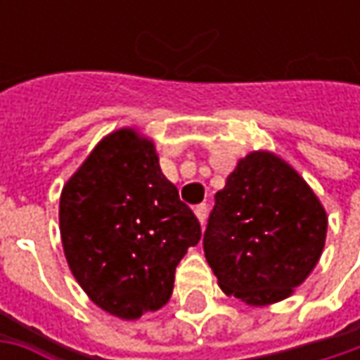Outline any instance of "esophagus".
I'll return each instance as SVG.
<instances>
[{"label": "esophagus", "instance_id": "esophagus-1", "mask_svg": "<svg viewBox=\"0 0 360 360\" xmlns=\"http://www.w3.org/2000/svg\"><path fill=\"white\" fill-rule=\"evenodd\" d=\"M194 212L198 216L200 224H204V222H206V216H208V206H206V204H198V206L194 208Z\"/></svg>", "mask_w": 360, "mask_h": 360}]
</instances>
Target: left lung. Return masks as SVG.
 Wrapping results in <instances>:
<instances>
[{"mask_svg": "<svg viewBox=\"0 0 360 360\" xmlns=\"http://www.w3.org/2000/svg\"><path fill=\"white\" fill-rule=\"evenodd\" d=\"M214 200L202 242L220 288L252 307L290 297L325 248L328 218L311 186L276 154L250 152Z\"/></svg>", "mask_w": 360, "mask_h": 360, "instance_id": "left-lung-1", "label": "left lung"}]
</instances>
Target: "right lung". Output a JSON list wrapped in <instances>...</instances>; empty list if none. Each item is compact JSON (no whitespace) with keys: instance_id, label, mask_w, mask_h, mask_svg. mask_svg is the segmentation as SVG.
<instances>
[{"instance_id":"obj_1","label":"right lung","mask_w":360,"mask_h":360,"mask_svg":"<svg viewBox=\"0 0 360 360\" xmlns=\"http://www.w3.org/2000/svg\"><path fill=\"white\" fill-rule=\"evenodd\" d=\"M60 232L84 292L126 321L168 302L178 262L202 236L154 142L134 128L105 136L65 182Z\"/></svg>"}]
</instances>
